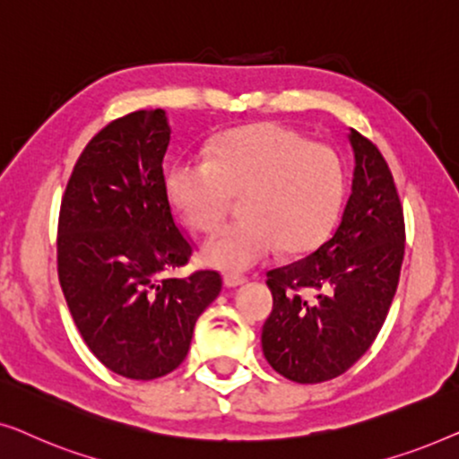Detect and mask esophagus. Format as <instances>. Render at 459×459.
<instances>
[{
  "label": "esophagus",
  "instance_id": "1",
  "mask_svg": "<svg viewBox=\"0 0 459 459\" xmlns=\"http://www.w3.org/2000/svg\"><path fill=\"white\" fill-rule=\"evenodd\" d=\"M244 281H247V278H244V275H238V273H225V278H223V284L228 288L242 286Z\"/></svg>",
  "mask_w": 459,
  "mask_h": 459
}]
</instances>
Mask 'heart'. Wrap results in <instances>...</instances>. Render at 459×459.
I'll use <instances>...</instances> for the list:
<instances>
[{
  "mask_svg": "<svg viewBox=\"0 0 459 459\" xmlns=\"http://www.w3.org/2000/svg\"><path fill=\"white\" fill-rule=\"evenodd\" d=\"M167 192L184 221L212 234L244 196V219L204 244L203 259L223 272H244L284 248L316 250L334 228L344 200L341 156L280 123L234 129L212 143L211 156H186L167 178Z\"/></svg>",
  "mask_w": 459,
  "mask_h": 459,
  "instance_id": "heart-1",
  "label": "heart"
}]
</instances>
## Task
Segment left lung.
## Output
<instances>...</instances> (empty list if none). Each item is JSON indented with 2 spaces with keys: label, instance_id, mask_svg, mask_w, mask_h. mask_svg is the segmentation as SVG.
<instances>
[{
  "label": "left lung",
  "instance_id": "obj_1",
  "mask_svg": "<svg viewBox=\"0 0 459 459\" xmlns=\"http://www.w3.org/2000/svg\"><path fill=\"white\" fill-rule=\"evenodd\" d=\"M353 184L341 223L316 253L267 272L273 309L263 355L275 372L317 385L347 372L372 347L397 292L405 219L388 162L351 129Z\"/></svg>",
  "mask_w": 459,
  "mask_h": 459
}]
</instances>
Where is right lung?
<instances>
[{"instance_id": "1", "label": "right lung", "mask_w": 459, "mask_h": 459, "mask_svg": "<svg viewBox=\"0 0 459 459\" xmlns=\"http://www.w3.org/2000/svg\"><path fill=\"white\" fill-rule=\"evenodd\" d=\"M165 110H135L91 137L74 162L58 215V280L83 341L106 368L154 380L186 359L194 324L223 278L190 263L162 171Z\"/></svg>"}]
</instances>
